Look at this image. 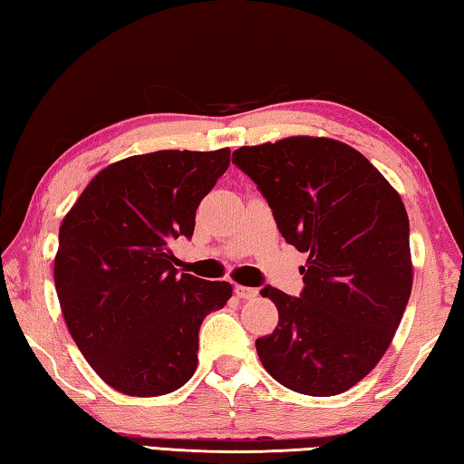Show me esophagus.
<instances>
[{
	"instance_id": "1",
	"label": "esophagus",
	"mask_w": 464,
	"mask_h": 464,
	"mask_svg": "<svg viewBox=\"0 0 464 464\" xmlns=\"http://www.w3.org/2000/svg\"><path fill=\"white\" fill-rule=\"evenodd\" d=\"M235 295H237L239 298H256L257 290L251 286H235Z\"/></svg>"
}]
</instances>
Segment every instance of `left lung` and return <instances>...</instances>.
Instances as JSON below:
<instances>
[{
    "label": "left lung",
    "instance_id": "obj_1",
    "mask_svg": "<svg viewBox=\"0 0 464 464\" xmlns=\"http://www.w3.org/2000/svg\"><path fill=\"white\" fill-rule=\"evenodd\" d=\"M233 163L260 188L286 243L309 254L301 296L262 290L278 325L257 337V356L290 391L340 395L379 364L410 301L401 196L362 153L327 137L239 147Z\"/></svg>",
    "mask_w": 464,
    "mask_h": 464
}]
</instances>
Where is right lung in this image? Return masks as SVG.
Listing matches in <instances>:
<instances>
[{
  "label": "right lung",
  "instance_id": "right-lung-1",
  "mask_svg": "<svg viewBox=\"0 0 464 464\" xmlns=\"http://www.w3.org/2000/svg\"><path fill=\"white\" fill-rule=\"evenodd\" d=\"M229 155L155 151L110 163L63 218V317L100 379L124 395H166L190 381L202 319L231 298L229 282L179 276L171 254L178 237H192L196 208Z\"/></svg>",
  "mask_w": 464,
  "mask_h": 464
}]
</instances>
